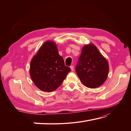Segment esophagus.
Instances as JSON below:
<instances>
[{"instance_id": "esophagus-1", "label": "esophagus", "mask_w": 131, "mask_h": 131, "mask_svg": "<svg viewBox=\"0 0 131 131\" xmlns=\"http://www.w3.org/2000/svg\"><path fill=\"white\" fill-rule=\"evenodd\" d=\"M70 69H71L72 71H73V70H74V66H70Z\"/></svg>"}]
</instances>
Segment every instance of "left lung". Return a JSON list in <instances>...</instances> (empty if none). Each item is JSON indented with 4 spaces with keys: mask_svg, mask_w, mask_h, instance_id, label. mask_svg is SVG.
Segmentation results:
<instances>
[{
    "mask_svg": "<svg viewBox=\"0 0 131 131\" xmlns=\"http://www.w3.org/2000/svg\"><path fill=\"white\" fill-rule=\"evenodd\" d=\"M76 73L85 86L99 88L106 80L109 65L106 59L92 43L83 47L75 68Z\"/></svg>",
    "mask_w": 131,
    "mask_h": 131,
    "instance_id": "1",
    "label": "left lung"
}]
</instances>
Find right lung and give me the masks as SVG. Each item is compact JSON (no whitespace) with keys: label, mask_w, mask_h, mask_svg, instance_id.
<instances>
[{"label":"right lung","mask_w":131,"mask_h":131,"mask_svg":"<svg viewBox=\"0 0 131 131\" xmlns=\"http://www.w3.org/2000/svg\"><path fill=\"white\" fill-rule=\"evenodd\" d=\"M70 68L65 65L57 45L47 41L41 47L30 63V74L36 86L43 92H51L61 86Z\"/></svg>","instance_id":"1"}]
</instances>
